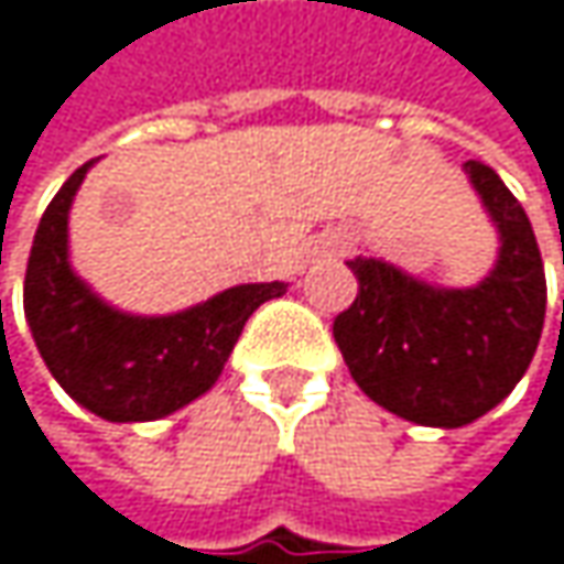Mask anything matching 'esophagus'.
<instances>
[{
  "label": "esophagus",
  "instance_id": "esophagus-1",
  "mask_svg": "<svg viewBox=\"0 0 564 564\" xmlns=\"http://www.w3.org/2000/svg\"><path fill=\"white\" fill-rule=\"evenodd\" d=\"M323 251H326L329 258H343V254L349 251V238H346L343 231H333V235L323 241Z\"/></svg>",
  "mask_w": 564,
  "mask_h": 564
}]
</instances>
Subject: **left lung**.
Masks as SVG:
<instances>
[{
    "mask_svg": "<svg viewBox=\"0 0 564 564\" xmlns=\"http://www.w3.org/2000/svg\"><path fill=\"white\" fill-rule=\"evenodd\" d=\"M464 172L500 235L490 274L441 286L352 258L359 293L333 323L356 386L424 427H464L497 408L525 376L545 323V271L522 205L490 166L470 160Z\"/></svg>",
    "mask_w": 564,
    "mask_h": 564,
    "instance_id": "8db88e82",
    "label": "left lung"
}]
</instances>
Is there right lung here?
<instances>
[{
    "label": "right lung",
    "mask_w": 564,
    "mask_h": 564,
    "mask_svg": "<svg viewBox=\"0 0 564 564\" xmlns=\"http://www.w3.org/2000/svg\"><path fill=\"white\" fill-rule=\"evenodd\" d=\"M74 172L45 208L25 271V319L55 382L90 414L156 421L205 394L221 376L248 316L286 283H238L163 316L107 303L70 268L67 218L87 170Z\"/></svg>",
    "instance_id": "obj_1"
}]
</instances>
